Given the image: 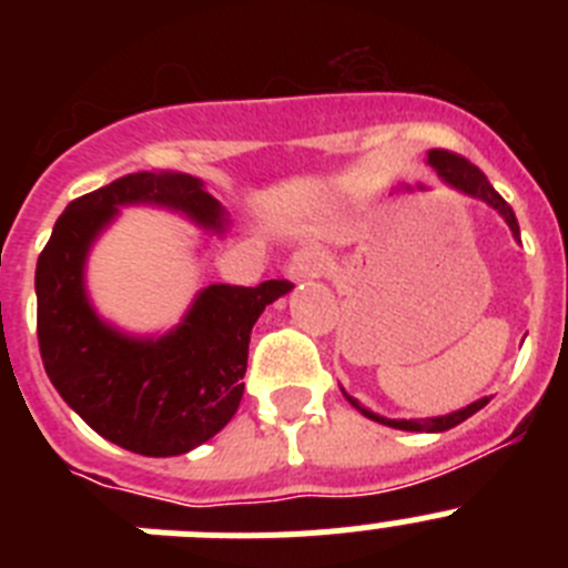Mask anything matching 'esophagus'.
Listing matches in <instances>:
<instances>
[{
	"label": "esophagus",
	"instance_id": "esophagus-1",
	"mask_svg": "<svg viewBox=\"0 0 568 568\" xmlns=\"http://www.w3.org/2000/svg\"><path fill=\"white\" fill-rule=\"evenodd\" d=\"M321 270H324V258H321L318 253L301 250V253H295L293 258H290L287 278L290 281H307V278H315V275H321Z\"/></svg>",
	"mask_w": 568,
	"mask_h": 568
}]
</instances>
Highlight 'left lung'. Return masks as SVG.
Here are the masks:
<instances>
[{"label": "left lung", "mask_w": 568, "mask_h": 568, "mask_svg": "<svg viewBox=\"0 0 568 568\" xmlns=\"http://www.w3.org/2000/svg\"><path fill=\"white\" fill-rule=\"evenodd\" d=\"M429 164H433V168L438 170L440 179L453 184L455 190L471 195V199H484L491 210H498V213L504 215V222L509 224L511 235L520 241V227H518V219H515V210L504 202V195H500L498 190L491 187L489 179L480 173V168H475V164H471L469 159H464V155L449 153V150H429ZM344 398L349 400V404H353L361 415H366V418L393 426V429H406V433H446V429H453V426L464 424L466 418H471V415L478 413V409H484V406L489 404V398H480V400H475V404L464 406V409H455V413H449V415H438V418L393 420V418H384V415L369 413V409H366V406H361L353 395L344 393Z\"/></svg>", "instance_id": "8db88e82"}]
</instances>
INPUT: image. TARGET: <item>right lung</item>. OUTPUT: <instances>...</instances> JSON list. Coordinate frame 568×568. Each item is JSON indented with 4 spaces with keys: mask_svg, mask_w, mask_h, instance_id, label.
<instances>
[{
    "mask_svg": "<svg viewBox=\"0 0 568 568\" xmlns=\"http://www.w3.org/2000/svg\"><path fill=\"white\" fill-rule=\"evenodd\" d=\"M124 204L179 210L222 233V204L199 179L142 170L73 199L37 261V335L44 373L64 404L102 438L148 458L184 455L222 433L244 395L250 333L290 281L210 284L162 338L119 333L90 307L84 258Z\"/></svg>",
    "mask_w": 568,
    "mask_h": 568,
    "instance_id": "add662e5",
    "label": "right lung"
}]
</instances>
